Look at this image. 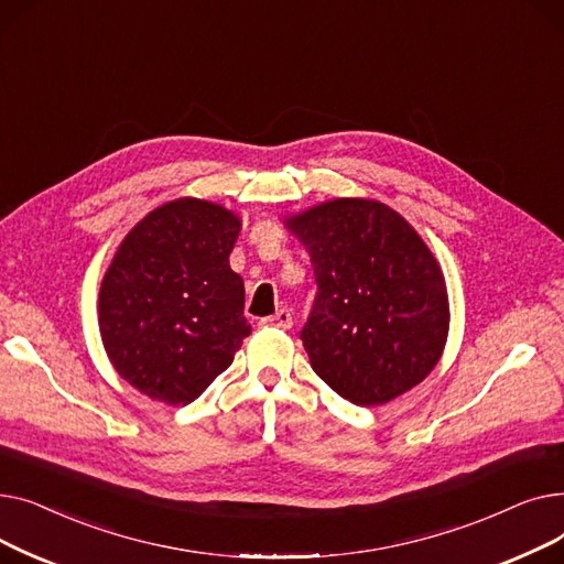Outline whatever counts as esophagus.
Instances as JSON below:
<instances>
[{"instance_id": "obj_1", "label": "esophagus", "mask_w": 564, "mask_h": 564, "mask_svg": "<svg viewBox=\"0 0 564 564\" xmlns=\"http://www.w3.org/2000/svg\"><path fill=\"white\" fill-rule=\"evenodd\" d=\"M262 324H267V327H276V329H290L292 327V315H290V311L283 308V311L270 315V317H264Z\"/></svg>"}]
</instances>
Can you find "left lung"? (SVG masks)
Here are the masks:
<instances>
[{"mask_svg": "<svg viewBox=\"0 0 564 564\" xmlns=\"http://www.w3.org/2000/svg\"><path fill=\"white\" fill-rule=\"evenodd\" d=\"M283 224L306 247L317 281L302 329L317 377L361 406L419 387L446 347L451 306L416 228L372 198H334Z\"/></svg>", "mask_w": 564, "mask_h": 564, "instance_id": "left-lung-1", "label": "left lung"}]
</instances>
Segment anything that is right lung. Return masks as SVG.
Listing matches in <instances>:
<instances>
[{
  "label": "right lung",
  "mask_w": 564,
  "mask_h": 564,
  "mask_svg": "<svg viewBox=\"0 0 564 564\" xmlns=\"http://www.w3.org/2000/svg\"><path fill=\"white\" fill-rule=\"evenodd\" d=\"M242 221L219 203L175 198L148 213L113 253L98 324L113 370L164 404H189L251 334L245 281L228 256Z\"/></svg>",
  "instance_id": "right-lung-1"
}]
</instances>
